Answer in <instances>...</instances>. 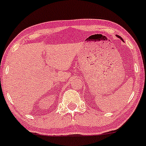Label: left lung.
<instances>
[{"instance_id":"8db88e82","label":"left lung","mask_w":146,"mask_h":146,"mask_svg":"<svg viewBox=\"0 0 146 146\" xmlns=\"http://www.w3.org/2000/svg\"><path fill=\"white\" fill-rule=\"evenodd\" d=\"M116 37H118V38H120V40H123V39H122V37H120V36H118V35H116Z\"/></svg>"}]
</instances>
